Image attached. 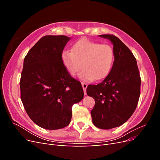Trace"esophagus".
Instances as JSON below:
<instances>
[{
	"label": "esophagus",
	"mask_w": 160,
	"mask_h": 160,
	"mask_svg": "<svg viewBox=\"0 0 160 160\" xmlns=\"http://www.w3.org/2000/svg\"><path fill=\"white\" fill-rule=\"evenodd\" d=\"M81 85H82V87H83L84 93H85V94H86V89H87V88H88V84L85 83H83V82H82Z\"/></svg>",
	"instance_id": "esophagus-1"
}]
</instances>
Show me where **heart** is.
<instances>
[{"mask_svg":"<svg viewBox=\"0 0 160 160\" xmlns=\"http://www.w3.org/2000/svg\"><path fill=\"white\" fill-rule=\"evenodd\" d=\"M114 57V51L109 45L83 38L72 45L71 51H62L61 61L71 76L75 75L82 67L83 69L79 75L81 80L99 81L109 73Z\"/></svg>","mask_w":160,"mask_h":160,"instance_id":"obj_1","label":"heart"}]
</instances>
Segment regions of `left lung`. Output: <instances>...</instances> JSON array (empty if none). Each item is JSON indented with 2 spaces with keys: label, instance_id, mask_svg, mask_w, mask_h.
Returning a JSON list of instances; mask_svg holds the SVG:
<instances>
[{
  "label": "left lung",
  "instance_id": "obj_1",
  "mask_svg": "<svg viewBox=\"0 0 160 160\" xmlns=\"http://www.w3.org/2000/svg\"><path fill=\"white\" fill-rule=\"evenodd\" d=\"M113 45L115 59L109 73L98 85H89L87 94L95 99L91 114L97 128L109 129L123 125L137 108L141 78L136 59L119 38L101 35Z\"/></svg>",
  "mask_w": 160,
  "mask_h": 160
}]
</instances>
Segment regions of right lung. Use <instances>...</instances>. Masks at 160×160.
I'll return each instance as SVG.
<instances>
[{
  "label": "right lung",
  "mask_w": 160,
  "mask_h": 160,
  "mask_svg": "<svg viewBox=\"0 0 160 160\" xmlns=\"http://www.w3.org/2000/svg\"><path fill=\"white\" fill-rule=\"evenodd\" d=\"M70 39L64 35L43 37L24 59L21 99L32 122L46 129L67 126L72 105L84 96L81 83L67 72L61 61L62 51Z\"/></svg>",
  "instance_id": "1"
}]
</instances>
